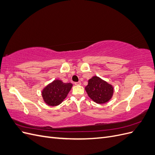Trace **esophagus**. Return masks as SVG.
I'll list each match as a JSON object with an SVG mask.
<instances>
[{
    "label": "esophagus",
    "mask_w": 155,
    "mask_h": 155,
    "mask_svg": "<svg viewBox=\"0 0 155 155\" xmlns=\"http://www.w3.org/2000/svg\"><path fill=\"white\" fill-rule=\"evenodd\" d=\"M74 84L76 85H80L81 84V83L80 82V81H78V82H76V83H74Z\"/></svg>",
    "instance_id": "obj_1"
}]
</instances>
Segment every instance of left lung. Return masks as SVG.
Listing matches in <instances>:
<instances>
[{"mask_svg": "<svg viewBox=\"0 0 155 155\" xmlns=\"http://www.w3.org/2000/svg\"><path fill=\"white\" fill-rule=\"evenodd\" d=\"M85 90L88 96L94 101L100 104L109 101L114 91L111 85L97 76H94L89 79Z\"/></svg>", "mask_w": 155, "mask_h": 155, "instance_id": "1", "label": "left lung"}]
</instances>
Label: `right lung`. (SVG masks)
Wrapping results in <instances>:
<instances>
[{"mask_svg":"<svg viewBox=\"0 0 155 155\" xmlns=\"http://www.w3.org/2000/svg\"><path fill=\"white\" fill-rule=\"evenodd\" d=\"M72 87V84L70 83H64L60 80H55L44 88L42 96L46 104L58 105L67 97Z\"/></svg>","mask_w":155,"mask_h":155,"instance_id":"right-lung-1","label":"right lung"}]
</instances>
